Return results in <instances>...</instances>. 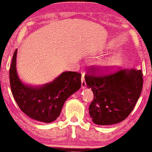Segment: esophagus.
Returning a JSON list of instances; mask_svg holds the SVG:
<instances>
[{
	"mask_svg": "<svg viewBox=\"0 0 152 152\" xmlns=\"http://www.w3.org/2000/svg\"><path fill=\"white\" fill-rule=\"evenodd\" d=\"M86 87V81H85L84 78L82 77L81 78V88H85Z\"/></svg>",
	"mask_w": 152,
	"mask_h": 152,
	"instance_id": "34e87169",
	"label": "esophagus"
}]
</instances>
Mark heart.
Instances as JSON below:
<instances>
[{"label":"heart","instance_id":"obj_1","mask_svg":"<svg viewBox=\"0 0 152 152\" xmlns=\"http://www.w3.org/2000/svg\"><path fill=\"white\" fill-rule=\"evenodd\" d=\"M115 63V59L113 57H109V58H106L102 59L99 64L101 65L104 66H111L112 65H114Z\"/></svg>","mask_w":152,"mask_h":152}]
</instances>
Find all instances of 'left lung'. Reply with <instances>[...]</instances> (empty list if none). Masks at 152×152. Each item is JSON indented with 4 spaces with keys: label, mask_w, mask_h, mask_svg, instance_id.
<instances>
[{
    "label": "left lung",
    "mask_w": 152,
    "mask_h": 152,
    "mask_svg": "<svg viewBox=\"0 0 152 152\" xmlns=\"http://www.w3.org/2000/svg\"><path fill=\"white\" fill-rule=\"evenodd\" d=\"M85 80L94 96L89 114L98 125L114 124L128 117L143 86V74L137 69H119L103 74L100 69L91 67Z\"/></svg>",
    "instance_id": "obj_1"
}]
</instances>
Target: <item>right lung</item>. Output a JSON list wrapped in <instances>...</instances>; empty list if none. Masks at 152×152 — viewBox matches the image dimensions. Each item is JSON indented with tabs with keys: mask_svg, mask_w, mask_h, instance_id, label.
<instances>
[{
	"mask_svg": "<svg viewBox=\"0 0 152 152\" xmlns=\"http://www.w3.org/2000/svg\"><path fill=\"white\" fill-rule=\"evenodd\" d=\"M17 49L9 70L10 85L13 98L20 110L36 121L50 123L58 117L66 100L81 88V74L63 72L52 82L41 86L24 84L16 70Z\"/></svg>",
	"mask_w": 152,
	"mask_h": 152,
	"instance_id": "1",
	"label": "right lung"
}]
</instances>
